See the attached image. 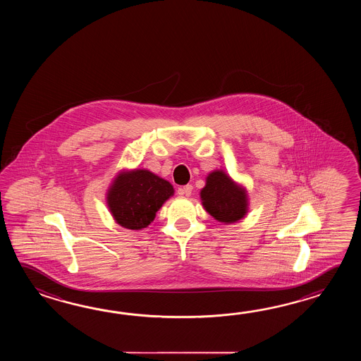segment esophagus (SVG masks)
I'll list each match as a JSON object with an SVG mask.
<instances>
[{
    "mask_svg": "<svg viewBox=\"0 0 361 361\" xmlns=\"http://www.w3.org/2000/svg\"><path fill=\"white\" fill-rule=\"evenodd\" d=\"M192 190H193V187H192L191 184H187V185H184L182 188H179V190H178V193H179L180 196L190 197V196H191Z\"/></svg>",
    "mask_w": 361,
    "mask_h": 361,
    "instance_id": "obj_1",
    "label": "esophagus"
}]
</instances>
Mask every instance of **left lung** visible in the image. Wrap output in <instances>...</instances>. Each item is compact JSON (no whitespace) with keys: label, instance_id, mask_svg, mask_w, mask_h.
I'll list each match as a JSON object with an SVG mask.
<instances>
[{"label":"left lung","instance_id":"obj_1","mask_svg":"<svg viewBox=\"0 0 361 361\" xmlns=\"http://www.w3.org/2000/svg\"><path fill=\"white\" fill-rule=\"evenodd\" d=\"M204 209L218 222H238L249 212V195L244 184L236 182L223 169L210 171L205 187L200 191Z\"/></svg>","mask_w":361,"mask_h":361}]
</instances>
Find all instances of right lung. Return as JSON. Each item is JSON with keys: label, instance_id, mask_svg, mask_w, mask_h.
I'll return each mask as SVG.
<instances>
[{"label": "right lung", "instance_id": "add662e5", "mask_svg": "<svg viewBox=\"0 0 361 361\" xmlns=\"http://www.w3.org/2000/svg\"><path fill=\"white\" fill-rule=\"evenodd\" d=\"M173 195L171 183L149 170L121 169L108 185L106 202L118 226L140 231Z\"/></svg>", "mask_w": 361, "mask_h": 361}]
</instances>
